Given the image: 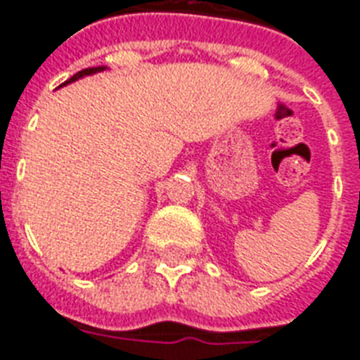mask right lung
<instances>
[{
    "label": "right lung",
    "mask_w": 360,
    "mask_h": 360,
    "mask_svg": "<svg viewBox=\"0 0 360 360\" xmlns=\"http://www.w3.org/2000/svg\"><path fill=\"white\" fill-rule=\"evenodd\" d=\"M103 70H106V66H95V68H85V70L78 72V74H74V76H72V78L68 79V82H65V84H63V85L72 84V82H76V79L84 78V76H91V74H97V72H103Z\"/></svg>",
    "instance_id": "1"
}]
</instances>
